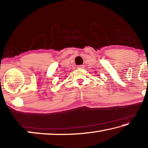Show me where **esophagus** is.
<instances>
[{"label": "esophagus", "mask_w": 148, "mask_h": 148, "mask_svg": "<svg viewBox=\"0 0 148 148\" xmlns=\"http://www.w3.org/2000/svg\"><path fill=\"white\" fill-rule=\"evenodd\" d=\"M77 68H78V69H84V65H79V66H77Z\"/></svg>", "instance_id": "esophagus-1"}]
</instances>
